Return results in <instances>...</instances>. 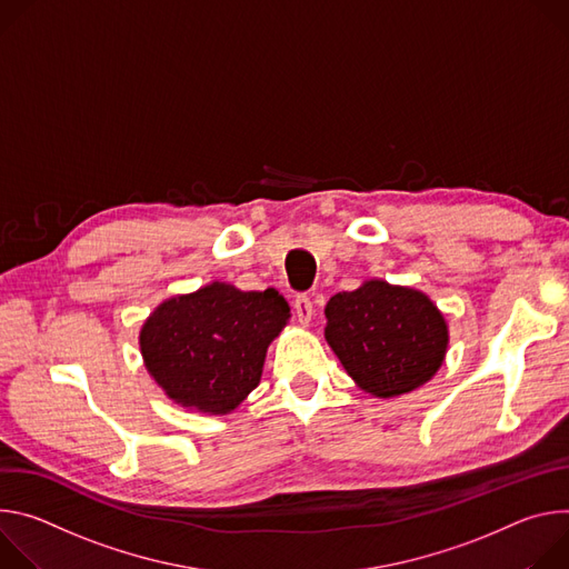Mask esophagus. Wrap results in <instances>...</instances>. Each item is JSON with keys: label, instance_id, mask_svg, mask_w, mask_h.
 Here are the masks:
<instances>
[{"label": "esophagus", "instance_id": "obj_1", "mask_svg": "<svg viewBox=\"0 0 569 569\" xmlns=\"http://www.w3.org/2000/svg\"><path fill=\"white\" fill-rule=\"evenodd\" d=\"M293 311H296L298 321H300L302 326H307V323L311 321V317H313V302H311V298H309L307 293H298V296L293 298Z\"/></svg>", "mask_w": 569, "mask_h": 569}]
</instances>
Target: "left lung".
<instances>
[{"instance_id":"1","label":"left lung","mask_w":569,"mask_h":569,"mask_svg":"<svg viewBox=\"0 0 569 569\" xmlns=\"http://www.w3.org/2000/svg\"><path fill=\"white\" fill-rule=\"evenodd\" d=\"M326 317L328 343L352 380L377 398L418 389L443 363L446 319L416 289L372 280L332 296Z\"/></svg>"}]
</instances>
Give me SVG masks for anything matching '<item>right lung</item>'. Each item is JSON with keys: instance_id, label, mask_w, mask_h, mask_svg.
<instances>
[{"instance_id": "1", "label": "right lung", "mask_w": 569, "mask_h": 569, "mask_svg": "<svg viewBox=\"0 0 569 569\" xmlns=\"http://www.w3.org/2000/svg\"><path fill=\"white\" fill-rule=\"evenodd\" d=\"M287 319L289 305L276 289L212 282L162 302L142 328L140 348L171 400L228 413L260 385L267 348Z\"/></svg>"}]
</instances>
